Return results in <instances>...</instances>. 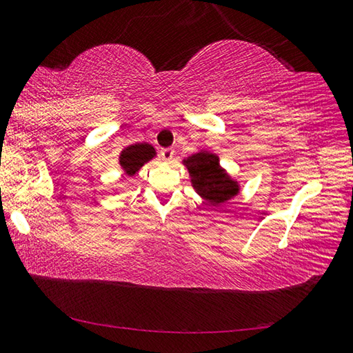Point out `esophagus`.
<instances>
[{
	"mask_svg": "<svg viewBox=\"0 0 353 353\" xmlns=\"http://www.w3.org/2000/svg\"><path fill=\"white\" fill-rule=\"evenodd\" d=\"M173 154H175V150L170 147L163 148V150H161V158L164 159V163H170V161L173 159Z\"/></svg>",
	"mask_w": 353,
	"mask_h": 353,
	"instance_id": "esophagus-1",
	"label": "esophagus"
}]
</instances>
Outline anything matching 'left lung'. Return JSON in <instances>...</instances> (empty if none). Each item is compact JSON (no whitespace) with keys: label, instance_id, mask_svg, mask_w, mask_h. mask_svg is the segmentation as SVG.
<instances>
[{"label":"left lung","instance_id":"obj_1","mask_svg":"<svg viewBox=\"0 0 353 353\" xmlns=\"http://www.w3.org/2000/svg\"><path fill=\"white\" fill-rule=\"evenodd\" d=\"M196 194L211 206L225 205L240 192V184L220 165V158L209 150H199L183 159Z\"/></svg>","mask_w":353,"mask_h":353}]
</instances>
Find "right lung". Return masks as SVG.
<instances>
[{"label": "right lung", "instance_id": "1", "mask_svg": "<svg viewBox=\"0 0 353 353\" xmlns=\"http://www.w3.org/2000/svg\"><path fill=\"white\" fill-rule=\"evenodd\" d=\"M157 157V150L148 142H138L123 148L119 154V165L127 176H133L148 161Z\"/></svg>", "mask_w": 353, "mask_h": 353}]
</instances>
